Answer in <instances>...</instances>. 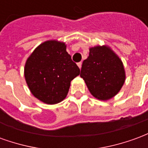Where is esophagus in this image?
Wrapping results in <instances>:
<instances>
[{"mask_svg":"<svg viewBox=\"0 0 148 148\" xmlns=\"http://www.w3.org/2000/svg\"><path fill=\"white\" fill-rule=\"evenodd\" d=\"M77 66H78V67L81 69V68H82V62H77Z\"/></svg>","mask_w":148,"mask_h":148,"instance_id":"obj_1","label":"esophagus"}]
</instances>
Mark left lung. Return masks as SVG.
<instances>
[{"label":"left lung","instance_id":"obj_1","mask_svg":"<svg viewBox=\"0 0 148 148\" xmlns=\"http://www.w3.org/2000/svg\"><path fill=\"white\" fill-rule=\"evenodd\" d=\"M80 76L94 97L106 101L121 90L125 81V71L122 61L109 47L97 46L90 48Z\"/></svg>","mask_w":148,"mask_h":148}]
</instances>
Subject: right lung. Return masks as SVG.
Returning a JSON list of instances; mask_svg holds the SVG:
<instances>
[{
	"instance_id": "right-lung-1",
	"label": "right lung",
	"mask_w": 148,
	"mask_h": 148,
	"mask_svg": "<svg viewBox=\"0 0 148 148\" xmlns=\"http://www.w3.org/2000/svg\"><path fill=\"white\" fill-rule=\"evenodd\" d=\"M64 42L48 40L34 50L24 66L29 90L37 99L54 105L66 98L71 82L80 69L66 52Z\"/></svg>"
}]
</instances>
